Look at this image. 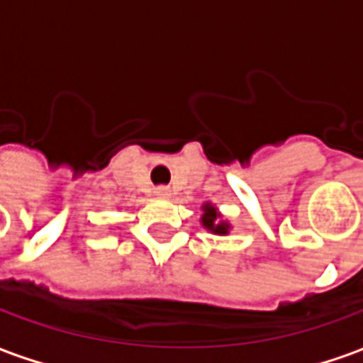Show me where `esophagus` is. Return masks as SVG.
Instances as JSON below:
<instances>
[{
  "instance_id": "obj_1",
  "label": "esophagus",
  "mask_w": 363,
  "mask_h": 363,
  "mask_svg": "<svg viewBox=\"0 0 363 363\" xmlns=\"http://www.w3.org/2000/svg\"><path fill=\"white\" fill-rule=\"evenodd\" d=\"M169 194H171V190L167 189V186H157V189H155V196L167 198V196H169Z\"/></svg>"
}]
</instances>
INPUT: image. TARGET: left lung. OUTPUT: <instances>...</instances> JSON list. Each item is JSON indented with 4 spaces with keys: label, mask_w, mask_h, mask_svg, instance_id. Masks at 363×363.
Masks as SVG:
<instances>
[{
    "label": "left lung",
    "mask_w": 363,
    "mask_h": 363,
    "mask_svg": "<svg viewBox=\"0 0 363 363\" xmlns=\"http://www.w3.org/2000/svg\"><path fill=\"white\" fill-rule=\"evenodd\" d=\"M204 210V216H202V225H204L208 231H212L216 235H228L229 233V223L228 221H221L220 213H218V208L212 206L210 202L202 206Z\"/></svg>",
    "instance_id": "obj_1"
}]
</instances>
